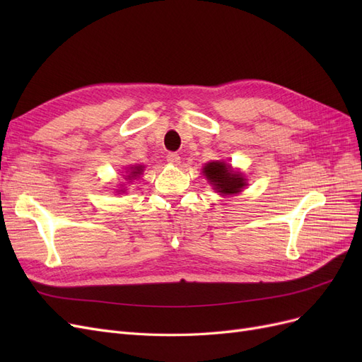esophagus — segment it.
Instances as JSON below:
<instances>
[{"label":"esophagus","mask_w":362,"mask_h":362,"mask_svg":"<svg viewBox=\"0 0 362 362\" xmlns=\"http://www.w3.org/2000/svg\"><path fill=\"white\" fill-rule=\"evenodd\" d=\"M166 158H168V161L172 163V164H180V160H181V157L177 154V152H169Z\"/></svg>","instance_id":"1"}]
</instances>
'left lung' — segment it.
I'll return each instance as SVG.
<instances>
[{"mask_svg":"<svg viewBox=\"0 0 362 362\" xmlns=\"http://www.w3.org/2000/svg\"><path fill=\"white\" fill-rule=\"evenodd\" d=\"M204 173L210 184L214 185L217 192L222 194H234L242 192V189L246 185V181L240 173H235L231 170V168L225 163L213 161L205 164Z\"/></svg>","mask_w":362,"mask_h":362,"instance_id":"obj_1","label":"left lung"}]
</instances>
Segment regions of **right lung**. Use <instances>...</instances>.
<instances>
[{
  "label": "right lung",
  "instance_id": "right-lung-1",
  "mask_svg": "<svg viewBox=\"0 0 362 362\" xmlns=\"http://www.w3.org/2000/svg\"><path fill=\"white\" fill-rule=\"evenodd\" d=\"M141 166H136V168H131V173L128 175V180H134L136 177H139V175L141 173Z\"/></svg>",
  "mask_w": 362,
  "mask_h": 362
}]
</instances>
